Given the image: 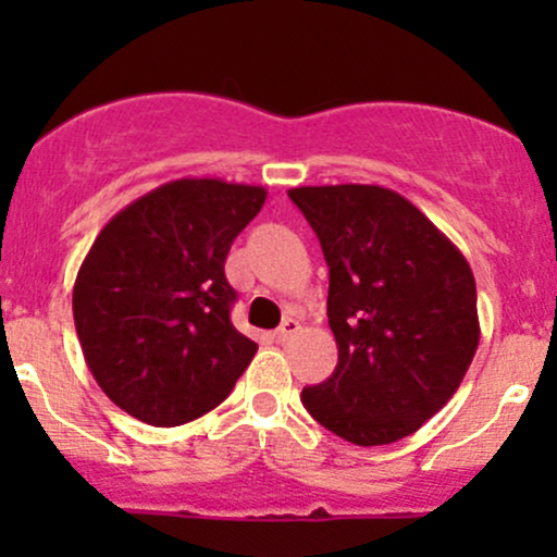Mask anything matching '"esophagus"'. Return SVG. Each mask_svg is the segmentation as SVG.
I'll return each mask as SVG.
<instances>
[{"mask_svg": "<svg viewBox=\"0 0 557 557\" xmlns=\"http://www.w3.org/2000/svg\"><path fill=\"white\" fill-rule=\"evenodd\" d=\"M298 330H300L298 319H285V322L280 324L277 330H274V337H277L280 343H287V341H290V337L298 335Z\"/></svg>", "mask_w": 557, "mask_h": 557, "instance_id": "esophagus-1", "label": "esophagus"}]
</instances>
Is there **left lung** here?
<instances>
[{
    "label": "left lung",
    "mask_w": 557,
    "mask_h": 557,
    "mask_svg": "<svg viewBox=\"0 0 557 557\" xmlns=\"http://www.w3.org/2000/svg\"><path fill=\"white\" fill-rule=\"evenodd\" d=\"M287 196L330 267L337 367L300 400L354 445H389L432 419L479 345L469 261L408 198L382 185H304Z\"/></svg>",
    "instance_id": "8db88e82"
}]
</instances>
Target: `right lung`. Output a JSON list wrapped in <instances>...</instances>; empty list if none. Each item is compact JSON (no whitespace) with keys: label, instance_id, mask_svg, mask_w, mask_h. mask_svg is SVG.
Listing matches in <instances>:
<instances>
[{"label":"right lung","instance_id":"1","mask_svg":"<svg viewBox=\"0 0 557 557\" xmlns=\"http://www.w3.org/2000/svg\"><path fill=\"white\" fill-rule=\"evenodd\" d=\"M261 185L181 177L127 203L96 235L73 287L94 380L125 413L181 426L227 398L259 345L230 322L233 240Z\"/></svg>","mask_w":557,"mask_h":557}]
</instances>
